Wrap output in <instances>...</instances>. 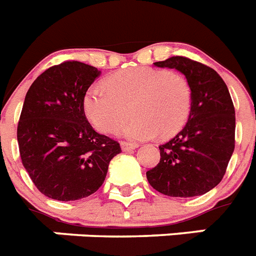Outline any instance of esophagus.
<instances>
[{"label":"esophagus","mask_w":256,"mask_h":256,"mask_svg":"<svg viewBox=\"0 0 256 256\" xmlns=\"http://www.w3.org/2000/svg\"><path fill=\"white\" fill-rule=\"evenodd\" d=\"M122 151H132L135 148H138V146L134 143H128V142H121Z\"/></svg>","instance_id":"1"}]
</instances>
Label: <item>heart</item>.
I'll use <instances>...</instances> for the list:
<instances>
[{
  "mask_svg": "<svg viewBox=\"0 0 256 256\" xmlns=\"http://www.w3.org/2000/svg\"><path fill=\"white\" fill-rule=\"evenodd\" d=\"M84 112L98 132L116 128L132 106V120L117 132L132 140L169 136L182 128L190 114L191 90L180 74L138 66L118 72L106 84L95 83L86 92Z\"/></svg>",
  "mask_w": 256,
  "mask_h": 256,
  "instance_id": "heart-1",
  "label": "heart"
}]
</instances>
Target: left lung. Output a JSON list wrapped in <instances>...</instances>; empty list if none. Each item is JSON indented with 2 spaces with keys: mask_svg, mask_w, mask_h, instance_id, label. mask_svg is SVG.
<instances>
[{
  "mask_svg": "<svg viewBox=\"0 0 256 256\" xmlns=\"http://www.w3.org/2000/svg\"><path fill=\"white\" fill-rule=\"evenodd\" d=\"M176 68L191 90V109L181 132L158 146L160 161L146 173L154 190L168 196H199L218 186L234 151L236 112L225 82L214 68L174 56L154 62Z\"/></svg>",
  "mask_w": 256,
  "mask_h": 256,
  "instance_id": "8db88e82",
  "label": "left lung"
}]
</instances>
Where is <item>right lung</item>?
<instances>
[{
  "label": "right lung",
  "instance_id": "right-lung-1",
  "mask_svg": "<svg viewBox=\"0 0 256 256\" xmlns=\"http://www.w3.org/2000/svg\"><path fill=\"white\" fill-rule=\"evenodd\" d=\"M102 74L68 61L38 75L19 118V152L32 182L45 196L78 200L104 184L120 143L94 130L84 114L86 92Z\"/></svg>",
  "mask_w": 256,
  "mask_h": 256
}]
</instances>
